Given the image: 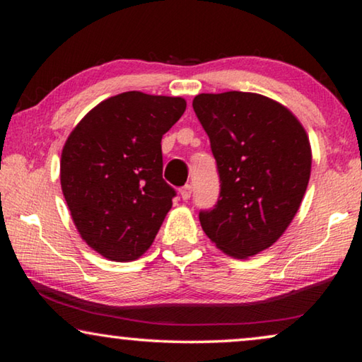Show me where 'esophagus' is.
<instances>
[{"mask_svg":"<svg viewBox=\"0 0 362 362\" xmlns=\"http://www.w3.org/2000/svg\"><path fill=\"white\" fill-rule=\"evenodd\" d=\"M192 192H193V187H192V185H185V187H182V188H180V196H182V199H183V201H187V199L192 198Z\"/></svg>","mask_w":362,"mask_h":362,"instance_id":"1","label":"esophagus"}]
</instances>
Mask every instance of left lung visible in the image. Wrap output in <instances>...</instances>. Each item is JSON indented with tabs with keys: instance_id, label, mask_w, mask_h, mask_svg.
Returning a JSON list of instances; mask_svg holds the SVG:
<instances>
[{
	"instance_id": "obj_1",
	"label": "left lung",
	"mask_w": 362,
	"mask_h": 362,
	"mask_svg": "<svg viewBox=\"0 0 362 362\" xmlns=\"http://www.w3.org/2000/svg\"><path fill=\"white\" fill-rule=\"evenodd\" d=\"M193 110L220 179L217 204L199 211L201 226L222 252L247 259L296 217L310 180L308 136L289 110L260 94H199Z\"/></svg>"
}]
</instances>
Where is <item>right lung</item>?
Returning <instances> with one entry per match:
<instances>
[{
  "mask_svg": "<svg viewBox=\"0 0 362 362\" xmlns=\"http://www.w3.org/2000/svg\"><path fill=\"white\" fill-rule=\"evenodd\" d=\"M187 108L182 97L129 90L78 122L60 159V185L88 246L115 262L155 241L175 189L163 179L161 139Z\"/></svg>",
  "mask_w": 362,
  "mask_h": 362,
  "instance_id": "1",
  "label": "right lung"
}]
</instances>
